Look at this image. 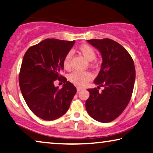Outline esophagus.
Returning a JSON list of instances; mask_svg holds the SVG:
<instances>
[{
    "label": "esophagus",
    "instance_id": "esophagus-1",
    "mask_svg": "<svg viewBox=\"0 0 153 153\" xmlns=\"http://www.w3.org/2000/svg\"><path fill=\"white\" fill-rule=\"evenodd\" d=\"M82 89H83V88H81V87H77V92H79V91H82Z\"/></svg>",
    "mask_w": 153,
    "mask_h": 153
}]
</instances>
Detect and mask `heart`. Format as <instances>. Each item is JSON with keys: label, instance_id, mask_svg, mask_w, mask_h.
<instances>
[{"label": "heart", "instance_id": "heart-1", "mask_svg": "<svg viewBox=\"0 0 153 153\" xmlns=\"http://www.w3.org/2000/svg\"><path fill=\"white\" fill-rule=\"evenodd\" d=\"M78 50L83 57L86 60L91 62L95 58V51L94 49L90 45L87 44L81 45L78 47ZM71 58V53L69 52L66 55L63 60V67L66 70L70 69V61ZM93 76L89 72L84 71V72H78L75 71L72 74H71L69 76V80L71 82L73 83L75 85L79 86H83L85 85L87 82L91 80L92 79Z\"/></svg>", "mask_w": 153, "mask_h": 153}]
</instances>
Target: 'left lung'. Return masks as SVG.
Segmentation results:
<instances>
[{
	"label": "left lung",
	"mask_w": 153,
	"mask_h": 153,
	"mask_svg": "<svg viewBox=\"0 0 153 153\" xmlns=\"http://www.w3.org/2000/svg\"><path fill=\"white\" fill-rule=\"evenodd\" d=\"M87 42L101 53L102 63L94 80L97 88L88 89L90 96L86 109L97 122H112L121 115L131 100L135 79V69L131 56L119 43L113 40L92 39Z\"/></svg>",
	"instance_id": "obj_1"
}]
</instances>
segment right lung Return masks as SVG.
<instances>
[{
  "instance_id": "obj_1",
  "label": "right lung",
  "mask_w": 153,
  "mask_h": 153,
  "mask_svg": "<svg viewBox=\"0 0 153 153\" xmlns=\"http://www.w3.org/2000/svg\"><path fill=\"white\" fill-rule=\"evenodd\" d=\"M75 44L74 41L45 39L29 48L22 60L19 84L30 110L41 119L51 121L67 113L76 88L65 77L63 60ZM58 79L65 84L55 87Z\"/></svg>"
}]
</instances>
